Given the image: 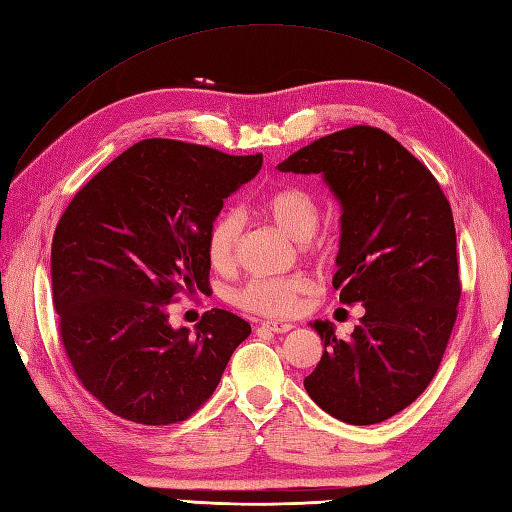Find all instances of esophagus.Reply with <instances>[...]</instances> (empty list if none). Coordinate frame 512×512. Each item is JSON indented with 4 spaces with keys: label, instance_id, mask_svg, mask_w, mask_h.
Returning a JSON list of instances; mask_svg holds the SVG:
<instances>
[{
    "label": "esophagus",
    "instance_id": "34e87169",
    "mask_svg": "<svg viewBox=\"0 0 512 512\" xmlns=\"http://www.w3.org/2000/svg\"><path fill=\"white\" fill-rule=\"evenodd\" d=\"M262 328H266V330H270V332H277V334H284V332L295 328V325L288 323V321H273V319H270V321H264V323H262Z\"/></svg>",
    "mask_w": 512,
    "mask_h": 512
}]
</instances>
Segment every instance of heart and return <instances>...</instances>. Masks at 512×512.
<instances>
[{"mask_svg":"<svg viewBox=\"0 0 512 512\" xmlns=\"http://www.w3.org/2000/svg\"><path fill=\"white\" fill-rule=\"evenodd\" d=\"M257 211L275 222L279 231H284L295 242H308L319 226V204L312 198V193L301 187L270 191L259 200ZM239 226L242 224H239V215L235 211H222L206 231V259L215 270L231 268ZM308 288V279L301 275L250 279L235 292V303L255 314L284 317V314L297 310L301 295Z\"/></svg>","mask_w":512,"mask_h":512,"instance_id":"heart-1","label":"heart"}]
</instances>
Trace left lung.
Masks as SVG:
<instances>
[{"mask_svg": "<svg viewBox=\"0 0 512 512\" xmlns=\"http://www.w3.org/2000/svg\"><path fill=\"white\" fill-rule=\"evenodd\" d=\"M321 173L341 204L334 288L365 314L347 341L310 323L323 354L303 387L330 416L376 424L416 400L436 376L458 317L460 275L451 204L396 138L356 125L314 140L277 165Z\"/></svg>", "mask_w": 512, "mask_h": 512, "instance_id": "left-lung-1", "label": "left lung"}]
</instances>
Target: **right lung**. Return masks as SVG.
I'll use <instances>...</instances> for the list:
<instances>
[{
    "label": "right lung",
    "instance_id": "add662e5",
    "mask_svg": "<svg viewBox=\"0 0 512 512\" xmlns=\"http://www.w3.org/2000/svg\"><path fill=\"white\" fill-rule=\"evenodd\" d=\"M262 154L147 138L74 195L52 237V301L83 387L138 424L187 420L211 398L250 325L226 310L169 323L178 295L209 288L206 231Z\"/></svg>",
    "mask_w": 512,
    "mask_h": 512
}]
</instances>
